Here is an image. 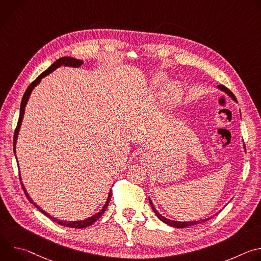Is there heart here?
Instances as JSON below:
<instances>
[{
    "mask_svg": "<svg viewBox=\"0 0 261 261\" xmlns=\"http://www.w3.org/2000/svg\"><path fill=\"white\" fill-rule=\"evenodd\" d=\"M166 79L164 77V75H157L153 79V85L155 87H161L164 83H165ZM182 94V89L179 85H171L168 90H167V93H166V98H167V101L170 103V104H174L181 96Z\"/></svg>",
    "mask_w": 261,
    "mask_h": 261,
    "instance_id": "heart-1",
    "label": "heart"
}]
</instances>
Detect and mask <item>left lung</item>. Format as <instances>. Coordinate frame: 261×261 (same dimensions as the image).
<instances>
[{
    "label": "left lung",
    "instance_id": "obj_1",
    "mask_svg": "<svg viewBox=\"0 0 261 261\" xmlns=\"http://www.w3.org/2000/svg\"><path fill=\"white\" fill-rule=\"evenodd\" d=\"M218 89H220L221 91H223L224 93H226L232 100H234V101H237V99H236V97H234V95L227 89V88H225L224 86H222V85H220V86H218ZM244 148L246 150V147H245V145H244ZM148 201H150V204H151V206H152V208H153V211H154V213L156 214V216L162 221V222H164L165 224H167V225H170V226H172V227H175V228H185V227H188V226H192V225H197V224H199V223H202V222H205V221H207V220H210L212 217H210V218H206V219H202V220H198V221H189V222H180V221H173V220H170V219H167V218H165L164 216H162L157 210H156V207L154 206V204H153V202H152V200L148 198Z\"/></svg>",
    "mask_w": 261,
    "mask_h": 261
}]
</instances>
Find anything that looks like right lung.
<instances>
[{"mask_svg":"<svg viewBox=\"0 0 261 261\" xmlns=\"http://www.w3.org/2000/svg\"><path fill=\"white\" fill-rule=\"evenodd\" d=\"M84 62L82 61V60H79V59H75V58H71V57H63V58H61V59H59V60H57L49 68H47V70H45L42 74H40V75L37 77L29 87H28V89H27V91L24 92V94H23V97H22V99H21V103H20V111H19V119H18V122H17V126H16V129H15V132H14V138H13V150H14V154L16 153V151H15V148H16V140H17V137H18V133H19V130H20V126H21V122H22V119H23V115H24V108H25V105H27V103H28V101H29V98H30V96H31V93H32V91L34 90V88L38 85L40 82H41V80L43 79V77H45L46 75H48L49 73H51L53 71H55L57 68H59V67H61V66H70V67H80L82 64H83ZM17 159V158H16ZM19 177H20V174H19ZM20 179H21V177H20ZM21 186H22V189H23V192H24V194L27 195V197H28V199H29V201L32 203V204H34L37 208H38L42 214H44L46 217H48L51 221H54V222H56V223H58V224H60V225H63V226H67V227H71V228H85V227H88V226H90V225H92L94 222H96L101 216H102V214L105 212V210L107 208V206H108V203H109V200H110V197H111V190H110V192H109V194H108V197H107V200H106V202H105V204L102 206V208L100 210V212H98L97 214H95V215H93L92 217H89L88 219H86V220H83V221H64V220H59V219H57V218H55V217H51L49 214H47L45 211H43L40 206H38L37 205L34 201H33V199L30 197V195L28 194V192H27V190H25V188H24V186H23V184L21 182Z\"/></svg>","mask_w":261,"mask_h":261,"instance_id":"1","label":"right lung"}]
</instances>
